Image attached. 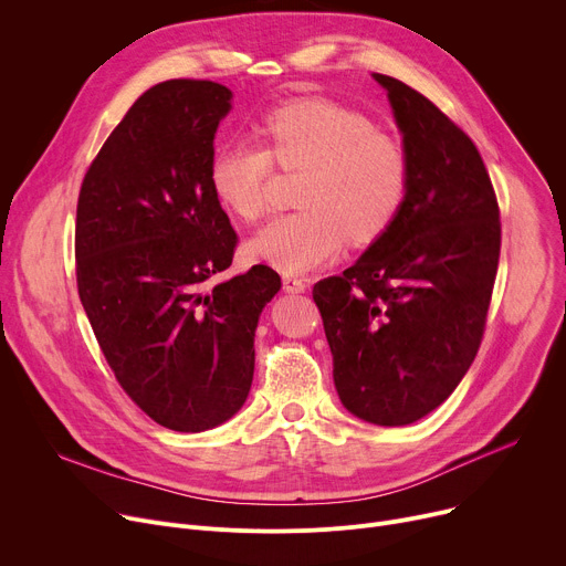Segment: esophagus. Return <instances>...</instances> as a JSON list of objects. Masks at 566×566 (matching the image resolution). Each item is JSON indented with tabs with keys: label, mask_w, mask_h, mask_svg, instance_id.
<instances>
[{
	"label": "esophagus",
	"mask_w": 566,
	"mask_h": 566,
	"mask_svg": "<svg viewBox=\"0 0 566 566\" xmlns=\"http://www.w3.org/2000/svg\"><path fill=\"white\" fill-rule=\"evenodd\" d=\"M282 284H284V291L286 293H305L307 291V280L303 277H295V275H284L282 277Z\"/></svg>",
	"instance_id": "34e87169"
}]
</instances>
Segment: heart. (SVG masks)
<instances>
[{
    "instance_id": "1",
    "label": "heart",
    "mask_w": 566,
    "mask_h": 566,
    "mask_svg": "<svg viewBox=\"0 0 566 566\" xmlns=\"http://www.w3.org/2000/svg\"><path fill=\"white\" fill-rule=\"evenodd\" d=\"M263 147L222 145L209 181L218 202L239 220L266 211L271 164L303 170L297 211L273 218L250 250L275 269L305 273L338 254L344 241H378L400 216L409 191V159L400 140L361 113L329 99H297L273 108L256 127Z\"/></svg>"
}]
</instances>
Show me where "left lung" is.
Returning a JSON list of instances; mask_svg holds the SVG:
<instances>
[{
    "instance_id": "1",
    "label": "left lung",
    "mask_w": 566,
    "mask_h": 566,
    "mask_svg": "<svg viewBox=\"0 0 566 566\" xmlns=\"http://www.w3.org/2000/svg\"><path fill=\"white\" fill-rule=\"evenodd\" d=\"M373 77L402 134L407 200L344 275L314 284V303L344 407L375 426H409L455 391L478 355L501 218L473 140L419 91Z\"/></svg>"
}]
</instances>
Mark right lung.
Wrapping results in <instances>:
<instances>
[{
	"instance_id": "add662e5",
	"label": "right lung",
	"mask_w": 566,
	"mask_h": 566,
	"mask_svg": "<svg viewBox=\"0 0 566 566\" xmlns=\"http://www.w3.org/2000/svg\"><path fill=\"white\" fill-rule=\"evenodd\" d=\"M232 91L170 80L145 91L93 159L77 202V289L125 394L175 432L243 407L254 329L280 291L256 263L232 280L237 232L209 181Z\"/></svg>"
}]
</instances>
